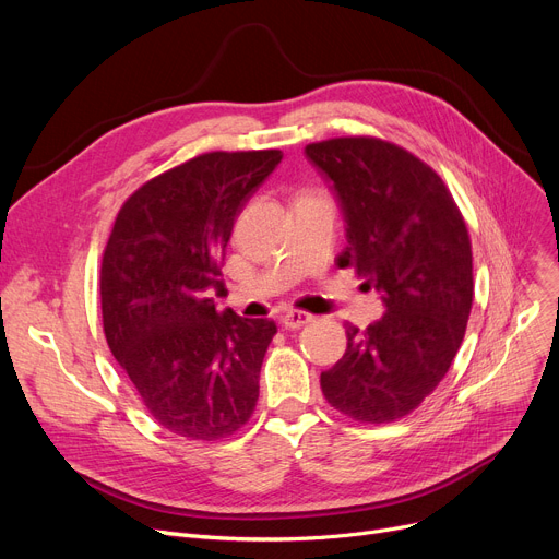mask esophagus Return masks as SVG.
Segmentation results:
<instances>
[{"mask_svg":"<svg viewBox=\"0 0 559 559\" xmlns=\"http://www.w3.org/2000/svg\"><path fill=\"white\" fill-rule=\"evenodd\" d=\"M310 321H312V314H310V312H304V310H289V312H285V314L281 317V324H283L285 329H292V331L310 324Z\"/></svg>","mask_w":559,"mask_h":559,"instance_id":"obj_1","label":"esophagus"}]
</instances>
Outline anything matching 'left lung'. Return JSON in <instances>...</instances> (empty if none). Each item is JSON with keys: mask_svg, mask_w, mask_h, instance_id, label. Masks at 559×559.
<instances>
[{"mask_svg": "<svg viewBox=\"0 0 559 559\" xmlns=\"http://www.w3.org/2000/svg\"><path fill=\"white\" fill-rule=\"evenodd\" d=\"M333 183L346 222L340 267L376 289L385 314L365 331L346 324L344 356L321 392L346 417L388 424L439 385L464 340L474 301V258L464 217L439 174L378 138L306 146Z\"/></svg>", "mask_w": 559, "mask_h": 559, "instance_id": "obj_1", "label": "left lung"}]
</instances>
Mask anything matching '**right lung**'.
Instances as JSON below:
<instances>
[{
  "label": "right lung",
  "mask_w": 559,
  "mask_h": 559,
  "mask_svg": "<svg viewBox=\"0 0 559 559\" xmlns=\"http://www.w3.org/2000/svg\"><path fill=\"white\" fill-rule=\"evenodd\" d=\"M283 154L211 152L138 188L115 217L99 295L110 354L169 432L215 442L253 415L272 319L217 312L245 203Z\"/></svg>",
  "instance_id": "right-lung-1"
}]
</instances>
